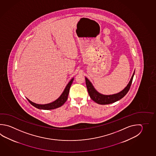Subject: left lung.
Listing matches in <instances>:
<instances>
[{
  "mask_svg": "<svg viewBox=\"0 0 156 156\" xmlns=\"http://www.w3.org/2000/svg\"><path fill=\"white\" fill-rule=\"evenodd\" d=\"M134 74H135V71L131 78L130 82L128 83L127 86L122 91L120 92L118 94H114L112 95H103L102 94H99L94 89L91 82L86 77H85L86 84L87 88L88 94L91 97V99L99 105H108V104H111V103L116 102L120 99H122V98H123L128 93V91H129L131 85L133 82Z\"/></svg>",
  "mask_w": 156,
  "mask_h": 156,
  "instance_id": "left-lung-1",
  "label": "left lung"
}]
</instances>
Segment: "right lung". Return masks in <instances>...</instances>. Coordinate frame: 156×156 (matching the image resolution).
Masks as SVG:
<instances>
[{"mask_svg": "<svg viewBox=\"0 0 156 156\" xmlns=\"http://www.w3.org/2000/svg\"><path fill=\"white\" fill-rule=\"evenodd\" d=\"M73 80H74V78H73L70 80V81L68 83V85L66 86L65 90H64V91H63L62 95L56 101H55L52 103H49V104H46V105H38V104L33 103L27 98V99L28 100V102L30 103L31 105L34 106V107L40 109L51 110V109H54L59 108L64 105V103L66 101V100L68 99V94H69L70 88L71 87L72 83L73 82Z\"/></svg>", "mask_w": 156, "mask_h": 156, "instance_id": "right-lung-1", "label": "right lung"}]
</instances>
